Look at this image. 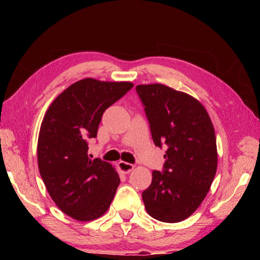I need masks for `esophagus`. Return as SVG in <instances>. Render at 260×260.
Segmentation results:
<instances>
[{
	"mask_svg": "<svg viewBox=\"0 0 260 260\" xmlns=\"http://www.w3.org/2000/svg\"><path fill=\"white\" fill-rule=\"evenodd\" d=\"M118 169H119L120 172L127 174V173H129L131 171L134 170V165L133 164H129V162H126V161L120 160L119 162H118Z\"/></svg>",
	"mask_w": 260,
	"mask_h": 260,
	"instance_id": "obj_1",
	"label": "esophagus"
}]
</instances>
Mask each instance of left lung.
<instances>
[{
  "label": "left lung",
  "instance_id": "1",
  "mask_svg": "<svg viewBox=\"0 0 260 260\" xmlns=\"http://www.w3.org/2000/svg\"><path fill=\"white\" fill-rule=\"evenodd\" d=\"M157 147L166 143L164 172L152 171L142 192L148 214L162 222H180L204 201L217 173L214 127L204 105L161 83L138 85Z\"/></svg>",
  "mask_w": 260,
  "mask_h": 260
}]
</instances>
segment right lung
<instances>
[{"instance_id": "obj_1", "label": "right lung", "mask_w": 260, "mask_h": 260, "mask_svg": "<svg viewBox=\"0 0 260 260\" xmlns=\"http://www.w3.org/2000/svg\"><path fill=\"white\" fill-rule=\"evenodd\" d=\"M134 85L85 78L49 105L38 139V166L58 209L78 221L107 212L120 183L114 166L88 157L87 140L96 138L102 114Z\"/></svg>"}]
</instances>
